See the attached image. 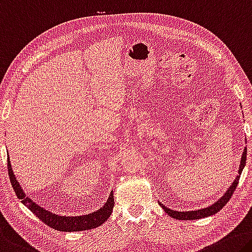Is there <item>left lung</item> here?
<instances>
[{
  "mask_svg": "<svg viewBox=\"0 0 252 252\" xmlns=\"http://www.w3.org/2000/svg\"><path fill=\"white\" fill-rule=\"evenodd\" d=\"M246 159H247V149H245L242 154V157H241V162H240V168H239V175L237 176V178L234 179V182L232 183V185L229 187V189L226 190V193L223 195V196L214 203L213 205H211L209 207H206V209H202V210H197V211H189V212H178V211H173V210H169L168 207H166L161 203H159L160 206L162 207L163 210H165V212L171 217L173 219H177V220H197V219H202V218H206V217H210V215H213L215 213H218L220 210L222 209L223 206H224L227 202H229V199L232 196L233 191L235 189V187L238 185V182L239 179H240V175H241V171L243 169V167L246 165Z\"/></svg>",
  "mask_w": 252,
  "mask_h": 252,
  "instance_id": "1",
  "label": "left lung"
}]
</instances>
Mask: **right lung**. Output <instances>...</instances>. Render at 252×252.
Returning <instances> with one entry per match:
<instances>
[{"mask_svg": "<svg viewBox=\"0 0 252 252\" xmlns=\"http://www.w3.org/2000/svg\"><path fill=\"white\" fill-rule=\"evenodd\" d=\"M7 170H9L11 185L13 187L18 198L22 199L23 204H25L35 217L41 220L43 223H46L48 226L53 227V229L57 231H63V232H74L75 231V232H77V231L94 229V227L102 225L103 223L110 218L112 210H113L114 197L113 191H111L110 196L107 198L105 204L103 205V207L91 214L81 215V217H61V215L54 214L49 212V211L43 210L41 206L35 204V203L31 201L29 197L26 196L25 191L22 190L21 186L19 185V182L14 176L13 170H12L10 158L7 159Z\"/></svg>", "mask_w": 252, "mask_h": 252, "instance_id": "obj_1", "label": "right lung"}]
</instances>
